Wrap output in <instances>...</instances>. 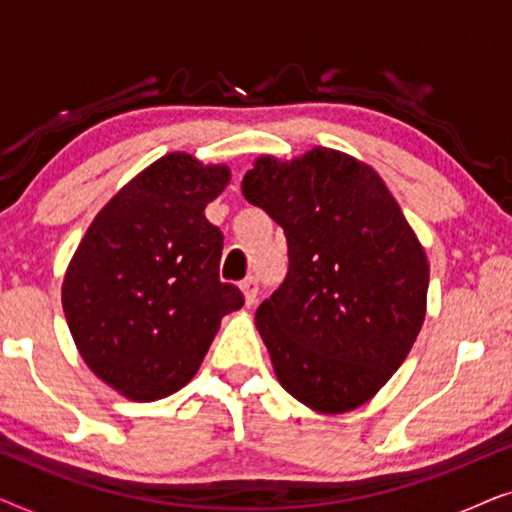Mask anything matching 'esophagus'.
Returning a JSON list of instances; mask_svg holds the SVG:
<instances>
[{
  "label": "esophagus",
  "instance_id": "1",
  "mask_svg": "<svg viewBox=\"0 0 512 512\" xmlns=\"http://www.w3.org/2000/svg\"><path fill=\"white\" fill-rule=\"evenodd\" d=\"M240 286H242V291H244V303H247V307L256 305V298H258V277L249 275Z\"/></svg>",
  "mask_w": 512,
  "mask_h": 512
}]
</instances>
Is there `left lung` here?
<instances>
[{
	"label": "left lung",
	"mask_w": 512,
	"mask_h": 512,
	"mask_svg": "<svg viewBox=\"0 0 512 512\" xmlns=\"http://www.w3.org/2000/svg\"><path fill=\"white\" fill-rule=\"evenodd\" d=\"M242 193L289 244L286 279L256 310L279 384L324 415L359 408L424 324L422 244L380 174L324 146L286 163L261 156Z\"/></svg>",
	"instance_id": "1"
}]
</instances>
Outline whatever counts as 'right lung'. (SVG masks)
I'll use <instances>...</instances> for the list:
<instances>
[{
  "label": "right lung",
  "instance_id": "obj_1",
  "mask_svg": "<svg viewBox=\"0 0 512 512\" xmlns=\"http://www.w3.org/2000/svg\"><path fill=\"white\" fill-rule=\"evenodd\" d=\"M226 165L167 153L125 184L90 228L62 282V310L88 368L130 401L191 382L221 319L244 305L219 279L223 233L205 207Z\"/></svg>",
  "mask_w": 512,
  "mask_h": 512
}]
</instances>
